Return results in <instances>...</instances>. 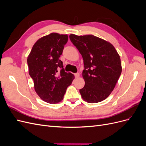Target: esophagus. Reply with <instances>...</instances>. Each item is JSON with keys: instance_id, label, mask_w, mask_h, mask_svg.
Listing matches in <instances>:
<instances>
[{"instance_id": "esophagus-1", "label": "esophagus", "mask_w": 146, "mask_h": 146, "mask_svg": "<svg viewBox=\"0 0 146 146\" xmlns=\"http://www.w3.org/2000/svg\"><path fill=\"white\" fill-rule=\"evenodd\" d=\"M74 76H75V77H76V78H77V77H78L79 76H80V74L78 73V72L75 73V74H74Z\"/></svg>"}]
</instances>
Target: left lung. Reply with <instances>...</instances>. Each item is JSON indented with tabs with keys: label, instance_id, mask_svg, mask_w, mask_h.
<instances>
[{
	"label": "left lung",
	"instance_id": "1",
	"mask_svg": "<svg viewBox=\"0 0 146 146\" xmlns=\"http://www.w3.org/2000/svg\"><path fill=\"white\" fill-rule=\"evenodd\" d=\"M69 38L83 59L82 98L88 103L100 102L111 94L121 76L120 56L111 44L94 35L71 34Z\"/></svg>",
	"mask_w": 146,
	"mask_h": 146
}]
</instances>
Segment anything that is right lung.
<instances>
[{
  "label": "right lung",
  "mask_w": 146,
  "mask_h": 146,
  "mask_svg": "<svg viewBox=\"0 0 146 146\" xmlns=\"http://www.w3.org/2000/svg\"><path fill=\"white\" fill-rule=\"evenodd\" d=\"M68 40L67 35L50 33L36 42L28 56L29 74L33 80L35 90L48 104L62 100L74 78L72 74L65 72L60 60Z\"/></svg>",
  "instance_id": "add662e5"
}]
</instances>
